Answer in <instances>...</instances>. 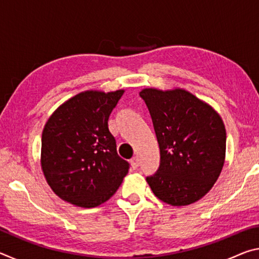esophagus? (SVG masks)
I'll list each match as a JSON object with an SVG mask.
<instances>
[{
    "instance_id": "1",
    "label": "esophagus",
    "mask_w": 259,
    "mask_h": 259,
    "mask_svg": "<svg viewBox=\"0 0 259 259\" xmlns=\"http://www.w3.org/2000/svg\"><path fill=\"white\" fill-rule=\"evenodd\" d=\"M130 163H131V166H133V169H137L139 166V160L137 156H134L133 159L130 160Z\"/></svg>"
}]
</instances>
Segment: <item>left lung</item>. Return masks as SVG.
Here are the masks:
<instances>
[{
	"instance_id": "obj_1",
	"label": "left lung",
	"mask_w": 259,
	"mask_h": 259,
	"mask_svg": "<svg viewBox=\"0 0 259 259\" xmlns=\"http://www.w3.org/2000/svg\"><path fill=\"white\" fill-rule=\"evenodd\" d=\"M151 114L160 165L146 181L157 199L187 205L211 190L224 165L226 131L221 116L185 90L144 89Z\"/></svg>"
}]
</instances>
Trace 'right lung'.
Returning <instances> with one entry per match:
<instances>
[{
	"label": "right lung",
	"instance_id": "add662e5",
	"mask_svg": "<svg viewBox=\"0 0 259 259\" xmlns=\"http://www.w3.org/2000/svg\"><path fill=\"white\" fill-rule=\"evenodd\" d=\"M123 90L85 91L52 114L42 133L41 164L47 182L66 202L83 208L104 203L130 168L117 155L108 117Z\"/></svg>",
	"mask_w": 259,
	"mask_h": 259
}]
</instances>
